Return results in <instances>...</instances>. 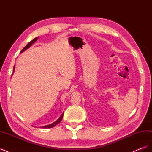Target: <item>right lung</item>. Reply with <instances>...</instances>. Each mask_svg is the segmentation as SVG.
<instances>
[{
  "label": "right lung",
  "mask_w": 152,
  "mask_h": 152,
  "mask_svg": "<svg viewBox=\"0 0 152 152\" xmlns=\"http://www.w3.org/2000/svg\"><path fill=\"white\" fill-rule=\"evenodd\" d=\"M37 38H38V37H36V38H35L34 39L32 40L31 41H30V42L28 44H27L23 49L21 50V53L23 52L24 50H25L26 49L29 48L31 46V45L32 44H33L37 40ZM14 70H15V68H14ZM63 113L61 115V117H59V118L58 119V121H56V122H54V123H53L52 124H50V125H48V126H44V127H43V128H52V127H54L55 126H56L57 124H58L59 122H60L61 121L62 118H63Z\"/></svg>",
  "instance_id": "add662e5"
}]
</instances>
